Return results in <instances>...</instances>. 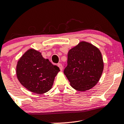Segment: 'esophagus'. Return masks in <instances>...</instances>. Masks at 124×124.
<instances>
[{
    "instance_id": "obj_1",
    "label": "esophagus",
    "mask_w": 124,
    "mask_h": 124,
    "mask_svg": "<svg viewBox=\"0 0 124 124\" xmlns=\"http://www.w3.org/2000/svg\"><path fill=\"white\" fill-rule=\"evenodd\" d=\"M58 66L59 67V69H60L61 70H63V66H62V65L61 63H58Z\"/></svg>"
}]
</instances>
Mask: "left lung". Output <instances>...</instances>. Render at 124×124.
<instances>
[{"mask_svg": "<svg viewBox=\"0 0 124 124\" xmlns=\"http://www.w3.org/2000/svg\"><path fill=\"white\" fill-rule=\"evenodd\" d=\"M67 63L64 74L71 86L78 91L93 87L100 79L104 68L99 49L84 41L69 50Z\"/></svg>", "mask_w": 124, "mask_h": 124, "instance_id": "obj_1", "label": "left lung"}]
</instances>
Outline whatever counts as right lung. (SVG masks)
Wrapping results in <instances>:
<instances>
[{"instance_id":"1","label":"right lung","mask_w":124,"mask_h":124,"mask_svg":"<svg viewBox=\"0 0 124 124\" xmlns=\"http://www.w3.org/2000/svg\"><path fill=\"white\" fill-rule=\"evenodd\" d=\"M59 68L42 57L33 49L27 51L17 62L16 74L18 80L31 92L45 93L52 88Z\"/></svg>"}]
</instances>
